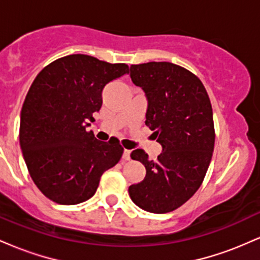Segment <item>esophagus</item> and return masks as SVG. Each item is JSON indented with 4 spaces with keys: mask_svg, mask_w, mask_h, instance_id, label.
<instances>
[{
    "mask_svg": "<svg viewBox=\"0 0 260 260\" xmlns=\"http://www.w3.org/2000/svg\"><path fill=\"white\" fill-rule=\"evenodd\" d=\"M122 159L123 160H129L131 159V150H127V149H124L123 151V155H122Z\"/></svg>",
    "mask_w": 260,
    "mask_h": 260,
    "instance_id": "34e87169",
    "label": "esophagus"
}]
</instances>
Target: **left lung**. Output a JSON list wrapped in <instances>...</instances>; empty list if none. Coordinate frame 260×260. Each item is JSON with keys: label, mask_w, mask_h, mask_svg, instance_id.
Here are the masks:
<instances>
[{"label": "left lung", "mask_w": 260, "mask_h": 260, "mask_svg": "<svg viewBox=\"0 0 260 260\" xmlns=\"http://www.w3.org/2000/svg\"><path fill=\"white\" fill-rule=\"evenodd\" d=\"M131 79L148 100L145 124L162 151L156 161L136 149L131 154L147 170L128 188L134 204L154 214L180 208L201 187L214 151L213 109L204 85L186 68L170 62L132 64Z\"/></svg>", "instance_id": "1"}]
</instances>
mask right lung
<instances>
[{"mask_svg":"<svg viewBox=\"0 0 260 260\" xmlns=\"http://www.w3.org/2000/svg\"><path fill=\"white\" fill-rule=\"evenodd\" d=\"M128 73L124 63L70 55L34 79L20 112L19 143L30 177L52 202L74 205L96 192L100 177L123 154L117 139L88 132L103 105L104 86Z\"/></svg>","mask_w":260,"mask_h":260,"instance_id":"right-lung-1","label":"right lung"}]
</instances>
